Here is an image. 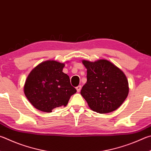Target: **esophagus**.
<instances>
[{"mask_svg":"<svg viewBox=\"0 0 151 151\" xmlns=\"http://www.w3.org/2000/svg\"><path fill=\"white\" fill-rule=\"evenodd\" d=\"M81 88H82V86H80V85H79V86H78L77 87H76V90H77V92H81Z\"/></svg>","mask_w":151,"mask_h":151,"instance_id":"obj_1","label":"esophagus"}]
</instances>
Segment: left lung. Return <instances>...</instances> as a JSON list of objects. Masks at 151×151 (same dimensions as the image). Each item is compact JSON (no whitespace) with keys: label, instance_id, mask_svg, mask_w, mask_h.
I'll list each match as a JSON object with an SVG mask.
<instances>
[{"label":"left lung","instance_id":"1","mask_svg":"<svg viewBox=\"0 0 151 151\" xmlns=\"http://www.w3.org/2000/svg\"><path fill=\"white\" fill-rule=\"evenodd\" d=\"M82 62L87 69V82L81 94L89 108L99 114L116 110L129 94V83L124 73L106 59Z\"/></svg>","mask_w":151,"mask_h":151}]
</instances>
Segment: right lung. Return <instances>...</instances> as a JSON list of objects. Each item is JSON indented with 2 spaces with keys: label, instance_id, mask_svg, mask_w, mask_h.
Returning a JSON list of instances; mask_svg holds the SVG:
<instances>
[{
  "label": "right lung",
  "instance_id": "obj_1",
  "mask_svg": "<svg viewBox=\"0 0 151 151\" xmlns=\"http://www.w3.org/2000/svg\"><path fill=\"white\" fill-rule=\"evenodd\" d=\"M65 64L48 60L37 65L29 73L24 92L32 105L43 112L66 106L76 90L71 86L70 78L63 72Z\"/></svg>",
  "mask_w": 151,
  "mask_h": 151
}]
</instances>
